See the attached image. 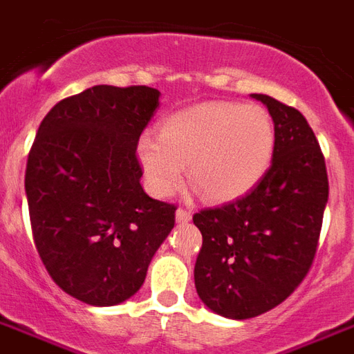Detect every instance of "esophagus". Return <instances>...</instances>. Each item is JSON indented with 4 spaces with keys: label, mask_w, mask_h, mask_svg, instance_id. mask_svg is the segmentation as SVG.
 <instances>
[{
    "label": "esophagus",
    "mask_w": 354,
    "mask_h": 354,
    "mask_svg": "<svg viewBox=\"0 0 354 354\" xmlns=\"http://www.w3.org/2000/svg\"><path fill=\"white\" fill-rule=\"evenodd\" d=\"M176 221L178 223H189L191 221V212H187V209H182V207H178L176 209Z\"/></svg>",
    "instance_id": "1"
}]
</instances>
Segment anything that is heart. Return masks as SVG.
<instances>
[{
  "instance_id": "obj_1",
  "label": "heart",
  "mask_w": 354,
  "mask_h": 354,
  "mask_svg": "<svg viewBox=\"0 0 354 354\" xmlns=\"http://www.w3.org/2000/svg\"><path fill=\"white\" fill-rule=\"evenodd\" d=\"M274 124L256 104L204 102L163 120L159 137L142 133L137 159L153 195L169 196L189 182L206 201L226 202L249 193L271 165Z\"/></svg>"
}]
</instances>
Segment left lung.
Listing matches in <instances>:
<instances>
[{"mask_svg": "<svg viewBox=\"0 0 354 354\" xmlns=\"http://www.w3.org/2000/svg\"><path fill=\"white\" fill-rule=\"evenodd\" d=\"M252 98L266 105L274 124L269 171L243 198L193 215L202 234L196 293L230 319L269 312L303 282L328 201L325 158L306 118L267 94Z\"/></svg>", "mask_w": 354, "mask_h": 354, "instance_id": "left-lung-1", "label": "left lung"}]
</instances>
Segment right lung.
Listing matches in <instances>:
<instances>
[{
  "label": "right lung",
  "instance_id": "right-lung-1",
  "mask_svg": "<svg viewBox=\"0 0 354 354\" xmlns=\"http://www.w3.org/2000/svg\"><path fill=\"white\" fill-rule=\"evenodd\" d=\"M145 85H96L61 100L27 158L35 247L53 282L93 306L135 295L174 228V204L141 185L137 141L159 107Z\"/></svg>",
  "mask_w": 354,
  "mask_h": 354
}]
</instances>
